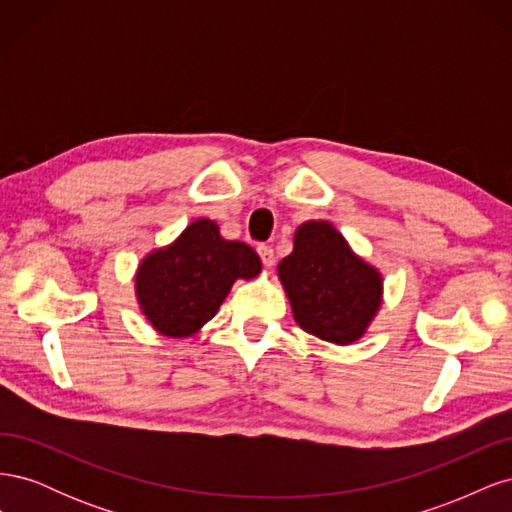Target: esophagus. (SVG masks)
Here are the masks:
<instances>
[{"label": "esophagus", "instance_id": "1", "mask_svg": "<svg viewBox=\"0 0 512 512\" xmlns=\"http://www.w3.org/2000/svg\"><path fill=\"white\" fill-rule=\"evenodd\" d=\"M258 256L262 260V265H265L267 269H271L275 265V254H273L271 245H258Z\"/></svg>", "mask_w": 512, "mask_h": 512}]
</instances>
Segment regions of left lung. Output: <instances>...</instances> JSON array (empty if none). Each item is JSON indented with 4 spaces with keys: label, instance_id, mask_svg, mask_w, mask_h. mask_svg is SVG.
<instances>
[{
    "label": "left lung",
    "instance_id": "8db88e82",
    "mask_svg": "<svg viewBox=\"0 0 512 512\" xmlns=\"http://www.w3.org/2000/svg\"><path fill=\"white\" fill-rule=\"evenodd\" d=\"M299 327L324 342L361 339L382 303V275L356 256L329 222H305L292 252L277 265Z\"/></svg>",
    "mask_w": 512,
    "mask_h": 512
}]
</instances>
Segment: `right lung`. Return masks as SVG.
<instances>
[{"instance_id": "right-lung-1", "label": "right lung", "mask_w": 512, "mask_h": 512, "mask_svg": "<svg viewBox=\"0 0 512 512\" xmlns=\"http://www.w3.org/2000/svg\"><path fill=\"white\" fill-rule=\"evenodd\" d=\"M262 269L247 243L226 241L215 222L200 218L138 265L134 288L141 312L166 337H190L209 322L237 280Z\"/></svg>"}]
</instances>
